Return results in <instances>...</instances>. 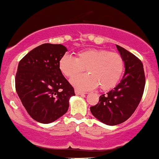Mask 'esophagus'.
<instances>
[{"mask_svg": "<svg viewBox=\"0 0 159 159\" xmlns=\"http://www.w3.org/2000/svg\"><path fill=\"white\" fill-rule=\"evenodd\" d=\"M75 94H76V95H83V94H85V92H80V91L77 90V89H76V90H75Z\"/></svg>", "mask_w": 159, "mask_h": 159, "instance_id": "obj_1", "label": "esophagus"}]
</instances>
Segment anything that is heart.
Masks as SVG:
<instances>
[{
  "instance_id": "1",
  "label": "heart",
  "mask_w": 159,
  "mask_h": 159,
  "mask_svg": "<svg viewBox=\"0 0 159 159\" xmlns=\"http://www.w3.org/2000/svg\"><path fill=\"white\" fill-rule=\"evenodd\" d=\"M58 67L64 76L73 78L85 68L88 74L71 80L77 89L90 90L98 85L103 91L113 89L118 83L124 70V60L119 53L107 49H89L79 52L76 57L65 55L60 58Z\"/></svg>"
}]
</instances>
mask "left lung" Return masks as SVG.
Returning a JSON list of instances; mask_svg holds the SVG:
<instances>
[{"label": "left lung", "instance_id": "8db88e82", "mask_svg": "<svg viewBox=\"0 0 159 159\" xmlns=\"http://www.w3.org/2000/svg\"><path fill=\"white\" fill-rule=\"evenodd\" d=\"M124 60L125 74L116 86L100 96L99 102L91 107L92 115L108 125L125 122L134 113L142 98L146 80L141 61L124 48L116 45Z\"/></svg>", "mask_w": 159, "mask_h": 159}]
</instances>
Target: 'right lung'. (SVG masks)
<instances>
[{"label": "right lung", "instance_id": "right-lung-1", "mask_svg": "<svg viewBox=\"0 0 159 159\" xmlns=\"http://www.w3.org/2000/svg\"><path fill=\"white\" fill-rule=\"evenodd\" d=\"M67 51L61 44L44 43L28 53L18 65L16 90L32 119L48 124L67 113L74 89L58 63Z\"/></svg>", "mask_w": 159, "mask_h": 159}]
</instances>
